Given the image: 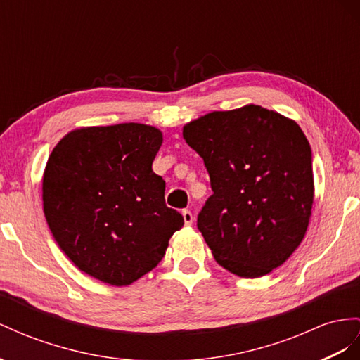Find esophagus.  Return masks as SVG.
<instances>
[{"label": "esophagus", "instance_id": "34e87169", "mask_svg": "<svg viewBox=\"0 0 360 360\" xmlns=\"http://www.w3.org/2000/svg\"><path fill=\"white\" fill-rule=\"evenodd\" d=\"M182 217H184V222H186L187 226L193 225V214L190 210H182Z\"/></svg>", "mask_w": 360, "mask_h": 360}]
</instances>
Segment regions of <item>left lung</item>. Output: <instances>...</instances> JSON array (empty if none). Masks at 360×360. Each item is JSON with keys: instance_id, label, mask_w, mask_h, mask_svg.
<instances>
[{"instance_id": "1", "label": "left lung", "mask_w": 360, "mask_h": 360, "mask_svg": "<svg viewBox=\"0 0 360 360\" xmlns=\"http://www.w3.org/2000/svg\"><path fill=\"white\" fill-rule=\"evenodd\" d=\"M182 136L204 160L213 195L198 228L216 262L259 278L306 236L313 205L311 150L297 122L246 105L187 123Z\"/></svg>"}]
</instances>
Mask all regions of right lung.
Returning <instances> with one entry per match:
<instances>
[{
    "label": "right lung",
    "instance_id": "1",
    "mask_svg": "<svg viewBox=\"0 0 360 360\" xmlns=\"http://www.w3.org/2000/svg\"><path fill=\"white\" fill-rule=\"evenodd\" d=\"M162 132L149 124L68 132L49 156L42 204L50 231L77 268L127 285L158 266L184 217L164 200L152 162Z\"/></svg>",
    "mask_w": 360,
    "mask_h": 360
}]
</instances>
